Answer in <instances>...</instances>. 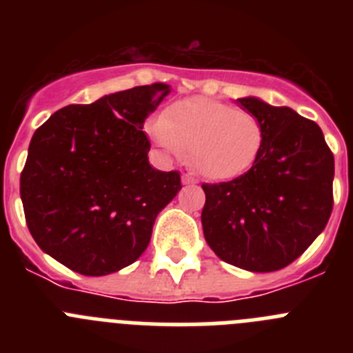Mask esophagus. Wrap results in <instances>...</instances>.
Segmentation results:
<instances>
[{"label":"esophagus","mask_w":353,"mask_h":353,"mask_svg":"<svg viewBox=\"0 0 353 353\" xmlns=\"http://www.w3.org/2000/svg\"><path fill=\"white\" fill-rule=\"evenodd\" d=\"M182 183H183V185H194L196 180L192 179L191 174H183V176H182Z\"/></svg>","instance_id":"34e87169"}]
</instances>
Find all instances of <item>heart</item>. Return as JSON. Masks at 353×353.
<instances>
[{
  "label": "heart",
  "mask_w": 353,
  "mask_h": 353,
  "mask_svg": "<svg viewBox=\"0 0 353 353\" xmlns=\"http://www.w3.org/2000/svg\"><path fill=\"white\" fill-rule=\"evenodd\" d=\"M150 136L168 155L191 150L199 174L226 182L248 173L263 146V125L244 109L194 97L174 102L148 125Z\"/></svg>",
  "instance_id": "obj_1"
}]
</instances>
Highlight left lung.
Segmentation results:
<instances>
[{
  "label": "left lung",
  "mask_w": 353,
  "mask_h": 353,
  "mask_svg": "<svg viewBox=\"0 0 353 353\" xmlns=\"http://www.w3.org/2000/svg\"><path fill=\"white\" fill-rule=\"evenodd\" d=\"M263 125L251 170L232 182L203 183L201 224L223 261L249 272H274L297 260L332 212L334 155L322 129L292 108L258 97L236 99Z\"/></svg>",
  "instance_id": "left-lung-1"
}]
</instances>
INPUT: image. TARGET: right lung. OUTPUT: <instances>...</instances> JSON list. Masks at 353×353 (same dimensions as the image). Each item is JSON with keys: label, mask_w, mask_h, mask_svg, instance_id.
<instances>
[{"label": "right lung", "mask_w": 353, "mask_h": 353, "mask_svg": "<svg viewBox=\"0 0 353 353\" xmlns=\"http://www.w3.org/2000/svg\"><path fill=\"white\" fill-rule=\"evenodd\" d=\"M171 92L154 83L74 104L35 130L21 173L26 224L39 248L74 272L108 276L148 248L179 171L150 166L143 123Z\"/></svg>", "instance_id": "right-lung-1"}]
</instances>
